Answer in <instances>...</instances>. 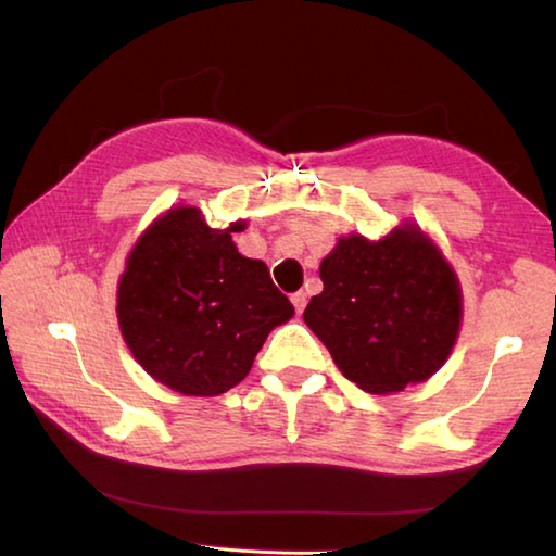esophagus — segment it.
I'll return each mask as SVG.
<instances>
[{
  "mask_svg": "<svg viewBox=\"0 0 556 556\" xmlns=\"http://www.w3.org/2000/svg\"><path fill=\"white\" fill-rule=\"evenodd\" d=\"M306 301H308L306 291L291 293V303H293V308H296V313H303V308H306Z\"/></svg>",
  "mask_w": 556,
  "mask_h": 556,
  "instance_id": "obj_1",
  "label": "esophagus"
}]
</instances>
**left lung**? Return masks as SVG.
Here are the masks:
<instances>
[{"label": "left lung", "mask_w": 556, "mask_h": 556, "mask_svg": "<svg viewBox=\"0 0 556 556\" xmlns=\"http://www.w3.org/2000/svg\"><path fill=\"white\" fill-rule=\"evenodd\" d=\"M320 279L303 320L366 393H400L445 364L460 332L463 293L419 226L393 228L380 241L340 238Z\"/></svg>", "instance_id": "left-lung-1"}]
</instances>
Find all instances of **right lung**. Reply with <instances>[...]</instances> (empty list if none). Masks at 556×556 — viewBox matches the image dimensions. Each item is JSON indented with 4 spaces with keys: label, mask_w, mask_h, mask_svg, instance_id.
<instances>
[{
    "label": "right lung",
    "mask_w": 556,
    "mask_h": 556,
    "mask_svg": "<svg viewBox=\"0 0 556 556\" xmlns=\"http://www.w3.org/2000/svg\"><path fill=\"white\" fill-rule=\"evenodd\" d=\"M236 222L210 228L198 206L151 224L117 285V323L129 352L159 383L214 397L241 383L267 334L293 315L263 260L238 253Z\"/></svg>",
    "instance_id": "add662e5"
}]
</instances>
